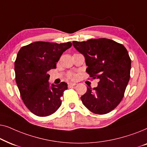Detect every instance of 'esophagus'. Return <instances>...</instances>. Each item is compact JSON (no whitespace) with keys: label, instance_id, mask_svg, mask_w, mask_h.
Listing matches in <instances>:
<instances>
[{"label":"esophagus","instance_id":"1","mask_svg":"<svg viewBox=\"0 0 147 147\" xmlns=\"http://www.w3.org/2000/svg\"><path fill=\"white\" fill-rule=\"evenodd\" d=\"M76 84L73 83V82H69V83H68V87H69V88L72 87V86H76Z\"/></svg>","mask_w":147,"mask_h":147}]
</instances>
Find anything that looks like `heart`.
<instances>
[{"label": "heart", "mask_w": 147, "mask_h": 147, "mask_svg": "<svg viewBox=\"0 0 147 147\" xmlns=\"http://www.w3.org/2000/svg\"><path fill=\"white\" fill-rule=\"evenodd\" d=\"M68 78H70V79H73V78H76V75L74 74H68Z\"/></svg>", "instance_id": "obj_1"}]
</instances>
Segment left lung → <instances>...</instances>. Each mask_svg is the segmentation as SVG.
Wrapping results in <instances>:
<instances>
[{
  "label": "left lung",
  "instance_id": "obj_1",
  "mask_svg": "<svg viewBox=\"0 0 147 147\" xmlns=\"http://www.w3.org/2000/svg\"><path fill=\"white\" fill-rule=\"evenodd\" d=\"M72 43L85 57L87 73L99 80L96 88L87 87L82 103L94 114L108 113L121 102L129 82L131 60L127 50L105 38Z\"/></svg>",
  "mask_w": 147,
  "mask_h": 147
}]
</instances>
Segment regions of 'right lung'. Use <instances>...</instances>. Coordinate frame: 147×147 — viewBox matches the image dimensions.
<instances>
[{
	"label": "right lung",
	"mask_w": 147,
	"mask_h": 147,
	"mask_svg": "<svg viewBox=\"0 0 147 147\" xmlns=\"http://www.w3.org/2000/svg\"><path fill=\"white\" fill-rule=\"evenodd\" d=\"M71 43L37 41L22 47L15 62V79L22 100L36 116L53 114L61 104L60 98L67 89L65 82L50 84L47 72L55 69L62 54Z\"/></svg>",
	"instance_id": "right-lung-1"
}]
</instances>
